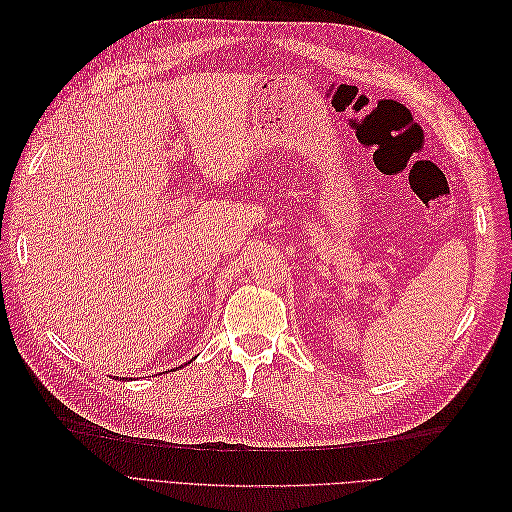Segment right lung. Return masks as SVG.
I'll use <instances>...</instances> for the list:
<instances>
[{"instance_id": "add662e5", "label": "right lung", "mask_w": 512, "mask_h": 512, "mask_svg": "<svg viewBox=\"0 0 512 512\" xmlns=\"http://www.w3.org/2000/svg\"><path fill=\"white\" fill-rule=\"evenodd\" d=\"M192 361H194V359H192ZM192 361H188V363H192ZM188 363H185V365H188ZM156 376H160V374H156ZM115 380H121V378H119V376H117V378H115ZM126 380H128V378H126Z\"/></svg>"}]
</instances>
